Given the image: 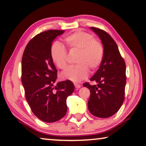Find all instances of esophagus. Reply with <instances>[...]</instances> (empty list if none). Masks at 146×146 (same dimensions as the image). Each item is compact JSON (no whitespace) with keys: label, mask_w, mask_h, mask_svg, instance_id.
<instances>
[{"label":"esophagus","mask_w":146,"mask_h":146,"mask_svg":"<svg viewBox=\"0 0 146 146\" xmlns=\"http://www.w3.org/2000/svg\"><path fill=\"white\" fill-rule=\"evenodd\" d=\"M74 85H75V87L76 88V90H78V89L80 88V87H81V86L80 84H76V83L74 84Z\"/></svg>","instance_id":"obj_1"}]
</instances>
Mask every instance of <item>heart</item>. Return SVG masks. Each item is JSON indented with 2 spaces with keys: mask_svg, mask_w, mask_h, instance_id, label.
<instances>
[{
  "mask_svg": "<svg viewBox=\"0 0 146 146\" xmlns=\"http://www.w3.org/2000/svg\"><path fill=\"white\" fill-rule=\"evenodd\" d=\"M64 41L70 49L79 51L76 62L61 73V77L73 82H80L88 76L91 68H97L103 59L104 49L102 44L95 40L92 35L82 30H77L66 36ZM51 57L58 68L65 69L67 66V51L60 42H55L51 46Z\"/></svg>",
  "mask_w": 146,
  "mask_h": 146,
  "instance_id": "heart-1",
  "label": "heart"
}]
</instances>
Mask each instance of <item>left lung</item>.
Returning a JSON list of instances; mask_svg holds the SVG:
<instances>
[{"mask_svg":"<svg viewBox=\"0 0 146 146\" xmlns=\"http://www.w3.org/2000/svg\"><path fill=\"white\" fill-rule=\"evenodd\" d=\"M90 29L102 41L104 53L99 68L90 79L97 85L86 82L83 86L90 90V112L98 118H108L119 110L124 100L125 64L117 44L107 32L94 27Z\"/></svg>","mask_w":146,"mask_h":146,"instance_id":"obj_1","label":"left lung"}]
</instances>
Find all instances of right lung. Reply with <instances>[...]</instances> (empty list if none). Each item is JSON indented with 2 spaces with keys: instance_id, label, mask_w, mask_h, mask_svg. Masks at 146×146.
I'll list each match as a JSON object with an SVG mask.
<instances>
[{
  "instance_id": "1",
  "label": "right lung",
  "mask_w": 146,
  "mask_h": 146,
  "mask_svg": "<svg viewBox=\"0 0 146 146\" xmlns=\"http://www.w3.org/2000/svg\"><path fill=\"white\" fill-rule=\"evenodd\" d=\"M64 30H48L27 44L22 58V83L32 112L45 122H55L67 112L66 99L75 86L70 80L55 83L57 70L51 57V44Z\"/></svg>"
}]
</instances>
